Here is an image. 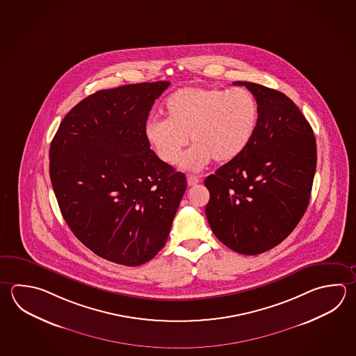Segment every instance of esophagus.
<instances>
[{
    "instance_id": "obj_1",
    "label": "esophagus",
    "mask_w": 356,
    "mask_h": 356,
    "mask_svg": "<svg viewBox=\"0 0 356 356\" xmlns=\"http://www.w3.org/2000/svg\"><path fill=\"white\" fill-rule=\"evenodd\" d=\"M200 182V179L197 177V176H194V175H188V186H195L196 184H199Z\"/></svg>"
}]
</instances>
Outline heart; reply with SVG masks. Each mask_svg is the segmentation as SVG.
<instances>
[{
    "label": "heart",
    "mask_w": 356,
    "mask_h": 356,
    "mask_svg": "<svg viewBox=\"0 0 356 356\" xmlns=\"http://www.w3.org/2000/svg\"><path fill=\"white\" fill-rule=\"evenodd\" d=\"M165 120H151L146 140L161 161L177 163L188 137L194 146L181 168L199 171L214 159L229 162L248 147L258 124V103L243 88L184 87L163 103Z\"/></svg>",
    "instance_id": "heart-1"
}]
</instances>
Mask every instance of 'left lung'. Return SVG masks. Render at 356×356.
<instances>
[{
	"mask_svg": "<svg viewBox=\"0 0 356 356\" xmlns=\"http://www.w3.org/2000/svg\"><path fill=\"white\" fill-rule=\"evenodd\" d=\"M258 103L254 136L236 159L205 179V208L215 236L236 253L275 248L300 222L309 205L316 171L314 131L286 94L250 81Z\"/></svg>",
	"mask_w": 356,
	"mask_h": 356,
	"instance_id": "1",
	"label": "left lung"
}]
</instances>
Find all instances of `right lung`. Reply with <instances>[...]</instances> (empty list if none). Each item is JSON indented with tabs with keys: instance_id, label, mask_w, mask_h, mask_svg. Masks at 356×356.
Listing matches in <instances>:
<instances>
[{
	"instance_id": "add662e5",
	"label": "right lung",
	"mask_w": 356,
	"mask_h": 356,
	"mask_svg": "<svg viewBox=\"0 0 356 356\" xmlns=\"http://www.w3.org/2000/svg\"><path fill=\"white\" fill-rule=\"evenodd\" d=\"M170 81L90 94L50 145V180L70 230L102 258L136 267L168 241L186 176L149 148L145 127Z\"/></svg>"
}]
</instances>
